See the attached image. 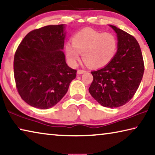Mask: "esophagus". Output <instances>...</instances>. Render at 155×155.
I'll use <instances>...</instances> for the list:
<instances>
[{"instance_id": "34e87169", "label": "esophagus", "mask_w": 155, "mask_h": 155, "mask_svg": "<svg viewBox=\"0 0 155 155\" xmlns=\"http://www.w3.org/2000/svg\"><path fill=\"white\" fill-rule=\"evenodd\" d=\"M85 72H86V71H85V70H78V71H77L78 74H82Z\"/></svg>"}]
</instances>
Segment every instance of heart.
I'll list each match as a JSON object with an SVG mask.
<instances>
[{"label": "heart", "mask_w": 155, "mask_h": 155, "mask_svg": "<svg viewBox=\"0 0 155 155\" xmlns=\"http://www.w3.org/2000/svg\"><path fill=\"white\" fill-rule=\"evenodd\" d=\"M72 44L68 42L65 49L68 60L77 64L83 52L86 64L94 68L104 67L114 59L117 50V40L114 35L91 28H84L72 37Z\"/></svg>", "instance_id": "b5f03b06"}]
</instances>
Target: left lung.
Instances as JSON below:
<instances>
[{
    "label": "left lung",
    "mask_w": 155,
    "mask_h": 155,
    "mask_svg": "<svg viewBox=\"0 0 155 155\" xmlns=\"http://www.w3.org/2000/svg\"><path fill=\"white\" fill-rule=\"evenodd\" d=\"M117 37V50L109 64L91 72L94 79L89 87L91 96L105 107H118L135 95L142 79L143 59L137 40L115 26L109 25Z\"/></svg>",
    "instance_id": "left-lung-1"
}]
</instances>
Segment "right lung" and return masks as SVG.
Masks as SVG:
<instances>
[{"label":"right lung","mask_w":155,"mask_h":155,"mask_svg":"<svg viewBox=\"0 0 155 155\" xmlns=\"http://www.w3.org/2000/svg\"><path fill=\"white\" fill-rule=\"evenodd\" d=\"M64 25H48L31 31L15 51L14 73L17 90L33 107H53L67 93L77 70L65 62L62 50Z\"/></svg>","instance_id":"add662e5"}]
</instances>
